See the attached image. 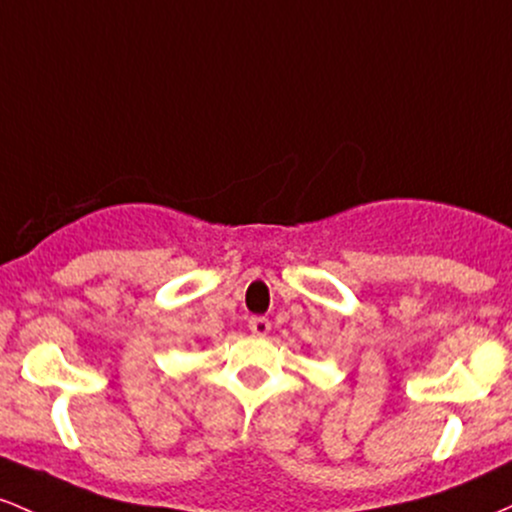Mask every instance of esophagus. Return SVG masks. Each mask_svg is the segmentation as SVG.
Listing matches in <instances>:
<instances>
[{"instance_id": "obj_1", "label": "esophagus", "mask_w": 512, "mask_h": 512, "mask_svg": "<svg viewBox=\"0 0 512 512\" xmlns=\"http://www.w3.org/2000/svg\"><path fill=\"white\" fill-rule=\"evenodd\" d=\"M249 331L254 333V336H268V331H271V321L266 317H251Z\"/></svg>"}]
</instances>
